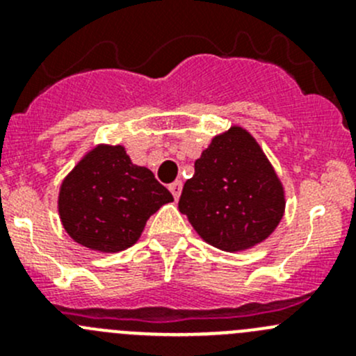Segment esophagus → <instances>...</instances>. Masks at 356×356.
<instances>
[{
  "label": "esophagus",
  "instance_id": "1",
  "mask_svg": "<svg viewBox=\"0 0 356 356\" xmlns=\"http://www.w3.org/2000/svg\"><path fill=\"white\" fill-rule=\"evenodd\" d=\"M168 189H170L172 196H174L175 200H179V196H181V193H182V182L181 181L172 182V184L168 186Z\"/></svg>",
  "mask_w": 356,
  "mask_h": 356
}]
</instances>
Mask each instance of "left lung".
Segmentation results:
<instances>
[{
    "label": "left lung",
    "mask_w": 356,
    "mask_h": 356,
    "mask_svg": "<svg viewBox=\"0 0 356 356\" xmlns=\"http://www.w3.org/2000/svg\"><path fill=\"white\" fill-rule=\"evenodd\" d=\"M179 211L208 245L227 253L248 251L281 224L284 184L251 132L231 125L195 161Z\"/></svg>",
    "instance_id": "left-lung-1"
}]
</instances>
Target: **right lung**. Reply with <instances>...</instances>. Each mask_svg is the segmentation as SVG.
I'll use <instances>...</instances> for the list:
<instances>
[{
	"mask_svg": "<svg viewBox=\"0 0 356 356\" xmlns=\"http://www.w3.org/2000/svg\"><path fill=\"white\" fill-rule=\"evenodd\" d=\"M174 201L153 172L132 163L122 145L99 143L63 177L58 215L77 245L117 253L138 243L146 220Z\"/></svg>",
	"mask_w": 356,
	"mask_h": 356,
	"instance_id": "1",
	"label": "right lung"
}]
</instances>
